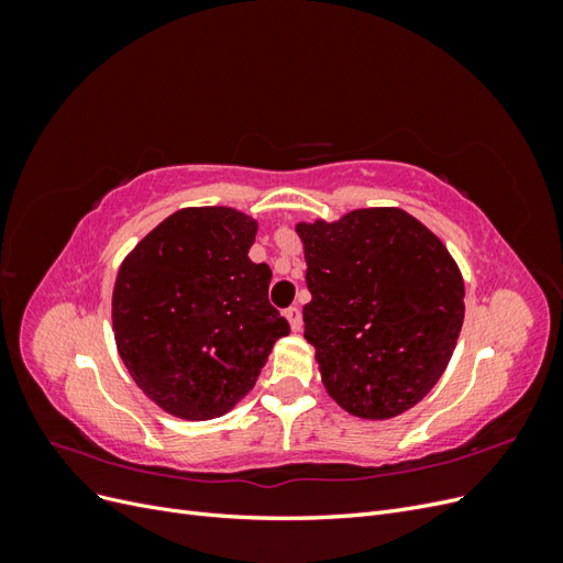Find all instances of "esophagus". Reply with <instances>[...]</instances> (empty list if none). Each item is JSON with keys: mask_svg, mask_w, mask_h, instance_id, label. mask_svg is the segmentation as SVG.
Returning <instances> with one entry per match:
<instances>
[{"mask_svg": "<svg viewBox=\"0 0 563 563\" xmlns=\"http://www.w3.org/2000/svg\"><path fill=\"white\" fill-rule=\"evenodd\" d=\"M284 317L288 319V323H291L294 333H298V331L302 329V317H300V310H298V308H288V310H284Z\"/></svg>", "mask_w": 563, "mask_h": 563, "instance_id": "34e87169", "label": "esophagus"}]
</instances>
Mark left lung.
<instances>
[{
  "label": "left lung",
  "mask_w": 563,
  "mask_h": 563,
  "mask_svg": "<svg viewBox=\"0 0 563 563\" xmlns=\"http://www.w3.org/2000/svg\"><path fill=\"white\" fill-rule=\"evenodd\" d=\"M312 300L305 340L340 408L406 413L444 376L465 319L463 272L444 242L397 207L298 223Z\"/></svg>",
  "instance_id": "left-lung-1"
}]
</instances>
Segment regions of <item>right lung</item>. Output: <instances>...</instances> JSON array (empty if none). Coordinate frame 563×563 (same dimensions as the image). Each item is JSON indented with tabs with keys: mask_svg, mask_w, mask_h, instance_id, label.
<instances>
[{
	"mask_svg": "<svg viewBox=\"0 0 563 563\" xmlns=\"http://www.w3.org/2000/svg\"><path fill=\"white\" fill-rule=\"evenodd\" d=\"M258 220L230 207H190L145 234L112 291L117 352L145 397L183 420L225 416L253 389L279 338L272 272L249 249Z\"/></svg>",
	"mask_w": 563,
	"mask_h": 563,
	"instance_id": "1",
	"label": "right lung"
}]
</instances>
